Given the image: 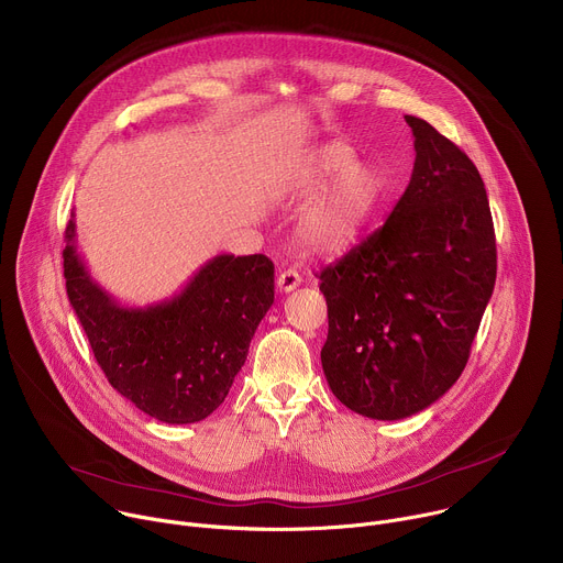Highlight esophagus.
I'll list each match as a JSON object with an SVG mask.
<instances>
[{
  "instance_id": "1",
  "label": "esophagus",
  "mask_w": 563,
  "mask_h": 563,
  "mask_svg": "<svg viewBox=\"0 0 563 563\" xmlns=\"http://www.w3.org/2000/svg\"><path fill=\"white\" fill-rule=\"evenodd\" d=\"M276 285H278V289H280V291L289 294V291H294V289L300 285V276H298V272H296V269H285V272H280V274H278Z\"/></svg>"
}]
</instances>
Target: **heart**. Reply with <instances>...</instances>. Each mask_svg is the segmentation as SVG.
Returning a JSON list of instances; mask_svg holds the SVG:
<instances>
[{
	"instance_id": "b5f03b06",
	"label": "heart",
	"mask_w": 563,
	"mask_h": 563,
	"mask_svg": "<svg viewBox=\"0 0 563 563\" xmlns=\"http://www.w3.org/2000/svg\"><path fill=\"white\" fill-rule=\"evenodd\" d=\"M323 188L327 191L302 211L296 233L309 254L336 258L358 243L389 180L378 165L358 163L352 146L332 142L307 153L289 178V189L298 196Z\"/></svg>"
}]
</instances>
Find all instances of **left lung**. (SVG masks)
<instances>
[{"instance_id":"left-lung-1","label":"left lung","mask_w":563,"mask_h":563,"mask_svg":"<svg viewBox=\"0 0 563 563\" xmlns=\"http://www.w3.org/2000/svg\"><path fill=\"white\" fill-rule=\"evenodd\" d=\"M415 169L383 227L320 272L330 389L378 421L412 417L461 376L497 280L488 194L472 159L421 118Z\"/></svg>"}]
</instances>
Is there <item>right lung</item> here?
Here are the masks:
<instances>
[{"instance_id":"obj_1","label":"right lung","mask_w":563,"mask_h":563,"mask_svg":"<svg viewBox=\"0 0 563 563\" xmlns=\"http://www.w3.org/2000/svg\"><path fill=\"white\" fill-rule=\"evenodd\" d=\"M64 240L66 294L109 383L163 423L207 419L243 369L274 302V263L263 254H220L176 296L126 307L91 278L77 254L75 213Z\"/></svg>"}]
</instances>
